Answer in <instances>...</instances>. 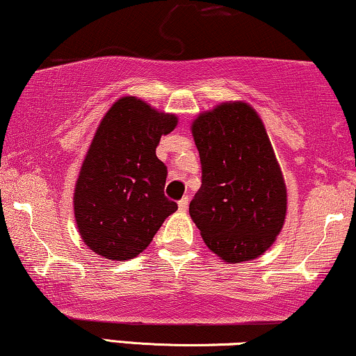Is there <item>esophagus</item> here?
Returning a JSON list of instances; mask_svg holds the SVG:
<instances>
[{
  "instance_id": "obj_1",
  "label": "esophagus",
  "mask_w": 356,
  "mask_h": 356,
  "mask_svg": "<svg viewBox=\"0 0 356 356\" xmlns=\"http://www.w3.org/2000/svg\"><path fill=\"white\" fill-rule=\"evenodd\" d=\"M187 209H188V197L186 195V197H182L181 200H179V210L186 211Z\"/></svg>"
}]
</instances>
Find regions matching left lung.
<instances>
[{
	"instance_id": "obj_1",
	"label": "left lung",
	"mask_w": 356,
	"mask_h": 356,
	"mask_svg": "<svg viewBox=\"0 0 356 356\" xmlns=\"http://www.w3.org/2000/svg\"><path fill=\"white\" fill-rule=\"evenodd\" d=\"M202 186L188 213L205 245L228 263L273 245L286 218V186L263 121L250 105L223 103L193 121Z\"/></svg>"
}]
</instances>
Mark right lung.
I'll use <instances>...</instances> for the list:
<instances>
[{
	"mask_svg": "<svg viewBox=\"0 0 356 356\" xmlns=\"http://www.w3.org/2000/svg\"><path fill=\"white\" fill-rule=\"evenodd\" d=\"M177 124L134 97L120 98L98 126L74 195L77 227L90 250L131 259L147 248L177 204L164 195L168 168L157 159L161 136Z\"/></svg>",
	"mask_w": 356,
	"mask_h": 356,
	"instance_id": "right-lung-1",
	"label": "right lung"
}]
</instances>
